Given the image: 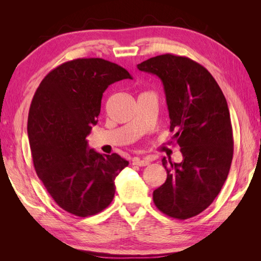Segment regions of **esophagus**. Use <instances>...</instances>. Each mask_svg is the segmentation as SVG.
I'll use <instances>...</instances> for the list:
<instances>
[{
    "label": "esophagus",
    "mask_w": 261,
    "mask_h": 261,
    "mask_svg": "<svg viewBox=\"0 0 261 261\" xmlns=\"http://www.w3.org/2000/svg\"><path fill=\"white\" fill-rule=\"evenodd\" d=\"M150 164V160L149 159H140V158H134L132 159V165H136V166H140V167H143V166H147Z\"/></svg>",
    "instance_id": "34e87169"
}]
</instances>
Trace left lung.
<instances>
[{
	"mask_svg": "<svg viewBox=\"0 0 261 261\" xmlns=\"http://www.w3.org/2000/svg\"><path fill=\"white\" fill-rule=\"evenodd\" d=\"M163 82L173 139L182 162L167 163V179L153 191L157 208L186 220L207 208L219 195L233 157L228 103L214 77L194 60L165 54L138 65Z\"/></svg>",
	"mask_w": 261,
	"mask_h": 261,
	"instance_id": "obj_1",
	"label": "left lung"
}]
</instances>
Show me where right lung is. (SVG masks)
Masks as SVG:
<instances>
[{
    "label": "right lung",
    "mask_w": 261,
    "mask_h": 261,
    "mask_svg": "<svg viewBox=\"0 0 261 261\" xmlns=\"http://www.w3.org/2000/svg\"><path fill=\"white\" fill-rule=\"evenodd\" d=\"M132 76L102 58L69 60L46 75L33 95L28 136L36 173L60 207L76 216L102 212L112 202L114 179L129 165L118 153L87 149L104 91Z\"/></svg>",
    "instance_id": "add662e5"
}]
</instances>
